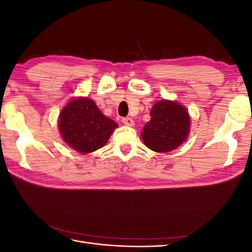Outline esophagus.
Wrapping results in <instances>:
<instances>
[{"label":"esophagus","instance_id":"34e87169","mask_svg":"<svg viewBox=\"0 0 252 252\" xmlns=\"http://www.w3.org/2000/svg\"><path fill=\"white\" fill-rule=\"evenodd\" d=\"M122 122H123V123L126 126H133L134 125V121L131 118H129V117L123 118V119H122Z\"/></svg>","mask_w":252,"mask_h":252}]
</instances>
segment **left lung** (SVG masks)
I'll return each mask as SVG.
<instances>
[{
  "label": "left lung",
  "instance_id": "1",
  "mask_svg": "<svg viewBox=\"0 0 252 252\" xmlns=\"http://www.w3.org/2000/svg\"><path fill=\"white\" fill-rule=\"evenodd\" d=\"M151 119L144 126L142 139L148 148L168 152L187 139L189 114L185 107L172 101H159L151 109Z\"/></svg>",
  "mask_w": 252,
  "mask_h": 252
}]
</instances>
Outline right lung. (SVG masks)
I'll return each mask as SVG.
<instances>
[{"label": "right lung", "mask_w": 252, "mask_h": 252, "mask_svg": "<svg viewBox=\"0 0 252 252\" xmlns=\"http://www.w3.org/2000/svg\"><path fill=\"white\" fill-rule=\"evenodd\" d=\"M60 132L71 148L89 154L107 143L117 123L105 117L94 101L81 97L68 103L60 114Z\"/></svg>", "instance_id": "obj_1"}]
</instances>
